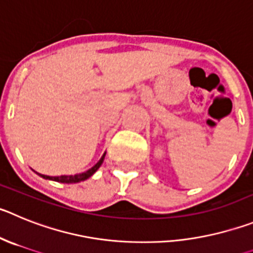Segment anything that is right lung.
Wrapping results in <instances>:
<instances>
[{"label":"right lung","instance_id":"right-lung-1","mask_svg":"<svg viewBox=\"0 0 253 253\" xmlns=\"http://www.w3.org/2000/svg\"><path fill=\"white\" fill-rule=\"evenodd\" d=\"M104 156H106V152L102 155V158L99 159V161L95 164L94 166H92L90 169H88L87 171L81 172V174H76V175H61V176H49V175H42V174H39L36 172L38 175L42 177V179H46V180H54V181H58V183H64V184H74V183H79V181H84L87 180L88 177L92 176L97 170L99 169V166L103 164L104 160Z\"/></svg>","mask_w":253,"mask_h":253}]
</instances>
